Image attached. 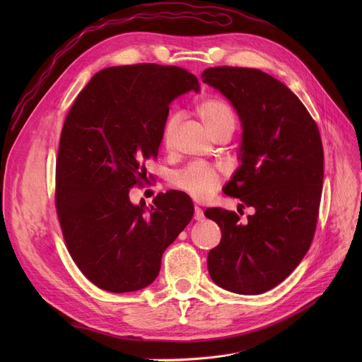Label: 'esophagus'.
Instances as JSON below:
<instances>
[{
	"instance_id": "obj_1",
	"label": "esophagus",
	"mask_w": 362,
	"mask_h": 362,
	"mask_svg": "<svg viewBox=\"0 0 362 362\" xmlns=\"http://www.w3.org/2000/svg\"><path fill=\"white\" fill-rule=\"evenodd\" d=\"M204 211L201 210L199 206H195V210H194V220H197V221H202L204 220Z\"/></svg>"
}]
</instances>
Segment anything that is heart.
Masks as SVG:
<instances>
[{
    "instance_id": "heart-1",
    "label": "heart",
    "mask_w": 362,
    "mask_h": 362,
    "mask_svg": "<svg viewBox=\"0 0 362 362\" xmlns=\"http://www.w3.org/2000/svg\"><path fill=\"white\" fill-rule=\"evenodd\" d=\"M198 114L211 133L221 127H235V112L232 107L220 98H206L198 105ZM180 122L179 112H171L163 126V144L171 146L175 138L176 127ZM221 173L220 170L205 161H194L185 168L179 170L173 176V185L197 201L211 198L220 187Z\"/></svg>"
}]
</instances>
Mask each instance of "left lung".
Here are the masks:
<instances>
[{
  "instance_id": "1",
  "label": "left lung",
  "mask_w": 362,
  "mask_h": 362,
  "mask_svg": "<svg viewBox=\"0 0 362 362\" xmlns=\"http://www.w3.org/2000/svg\"><path fill=\"white\" fill-rule=\"evenodd\" d=\"M202 82L233 104L243 129L240 165L224 194L242 201L238 211L255 210L245 223L223 208L205 211L221 229L208 273L226 291L259 295L286 279L311 246L325 175L320 132L296 95L258 69L210 67Z\"/></svg>"
}]
</instances>
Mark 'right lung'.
<instances>
[{
	"label": "right lung",
	"mask_w": 362,
	"mask_h": 362,
	"mask_svg": "<svg viewBox=\"0 0 362 362\" xmlns=\"http://www.w3.org/2000/svg\"><path fill=\"white\" fill-rule=\"evenodd\" d=\"M187 90L199 83L182 67H108L67 114L55 164L57 216L70 257L100 289L146 288L192 220L194 204L179 191L158 195L151 208L129 199L130 187L146 180L145 161L158 156L168 105Z\"/></svg>",
	"instance_id": "add662e5"
}]
</instances>
